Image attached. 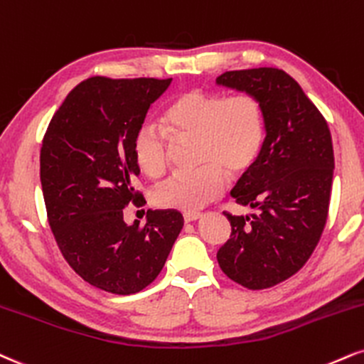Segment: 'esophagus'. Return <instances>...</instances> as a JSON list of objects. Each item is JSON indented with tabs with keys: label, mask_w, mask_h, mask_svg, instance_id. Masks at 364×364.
Returning a JSON list of instances; mask_svg holds the SVG:
<instances>
[{
	"label": "esophagus",
	"mask_w": 364,
	"mask_h": 364,
	"mask_svg": "<svg viewBox=\"0 0 364 364\" xmlns=\"http://www.w3.org/2000/svg\"><path fill=\"white\" fill-rule=\"evenodd\" d=\"M201 217H203V215H201V213H196V212H193V213H185V215H183V218H185L186 224H188V222H196V220H200Z\"/></svg>",
	"instance_id": "obj_1"
}]
</instances>
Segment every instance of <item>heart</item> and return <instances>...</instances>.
Listing matches in <instances>:
<instances>
[{
    "instance_id": "heart-1",
    "label": "heart",
    "mask_w": 364,
    "mask_h": 364,
    "mask_svg": "<svg viewBox=\"0 0 364 364\" xmlns=\"http://www.w3.org/2000/svg\"><path fill=\"white\" fill-rule=\"evenodd\" d=\"M163 127L178 142L195 140V163L200 169L164 181L154 191V203L193 213L224 195L227 173L242 176L252 168L264 142L266 118L261 100L252 93L225 96L190 90L169 105ZM132 157L146 176L161 178L169 168L168 137L154 125L139 127Z\"/></svg>"
}]
</instances>
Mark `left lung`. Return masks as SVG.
<instances>
[{
  "label": "left lung",
  "instance_id": "left-lung-1",
  "mask_svg": "<svg viewBox=\"0 0 364 364\" xmlns=\"http://www.w3.org/2000/svg\"><path fill=\"white\" fill-rule=\"evenodd\" d=\"M217 85L256 95L266 137L256 163L232 190L257 215L229 218L230 239L217 261L232 282L264 290L304 268L329 212L334 149L326 118L290 74L277 68L227 71Z\"/></svg>",
  "mask_w": 364,
  "mask_h": 364
}]
</instances>
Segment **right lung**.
I'll list each match as a JSON object with an SVG mask.
<instances>
[{
  "label": "right lung",
  "mask_w": 364,
  "mask_h": 364,
  "mask_svg": "<svg viewBox=\"0 0 364 364\" xmlns=\"http://www.w3.org/2000/svg\"><path fill=\"white\" fill-rule=\"evenodd\" d=\"M169 80L87 77L54 113L41 149L47 218L68 264L86 283L115 295L149 287L183 229L178 210H147L124 222L129 203H146L132 186L140 169L132 140Z\"/></svg>",
  "instance_id": "right-lung-1"
}]
</instances>
